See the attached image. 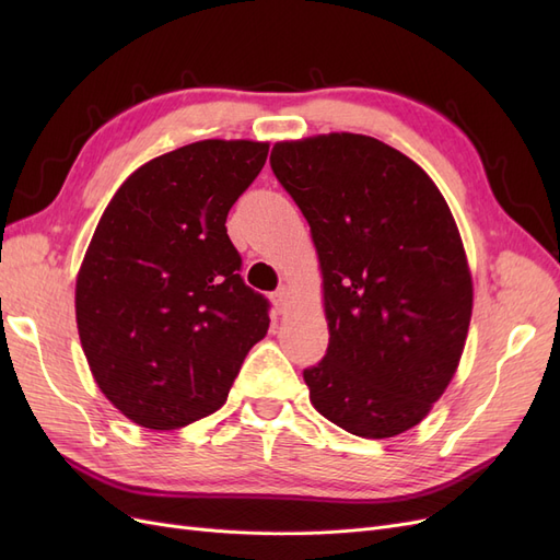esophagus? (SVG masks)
Segmentation results:
<instances>
[{
	"mask_svg": "<svg viewBox=\"0 0 560 560\" xmlns=\"http://www.w3.org/2000/svg\"><path fill=\"white\" fill-rule=\"evenodd\" d=\"M287 299H290V290H287V287H278V290L273 292V306L278 313H284Z\"/></svg>",
	"mask_w": 560,
	"mask_h": 560,
	"instance_id": "34e87169",
	"label": "esophagus"
}]
</instances>
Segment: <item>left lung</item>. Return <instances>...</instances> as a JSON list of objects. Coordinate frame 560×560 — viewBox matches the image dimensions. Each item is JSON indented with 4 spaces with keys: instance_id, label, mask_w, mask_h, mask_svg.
<instances>
[{
    "instance_id": "obj_1",
    "label": "left lung",
    "mask_w": 560,
    "mask_h": 560,
    "mask_svg": "<svg viewBox=\"0 0 560 560\" xmlns=\"http://www.w3.org/2000/svg\"><path fill=\"white\" fill-rule=\"evenodd\" d=\"M270 167L311 224L325 284L327 354L303 369L315 409L350 434L411 430L465 348L471 276L442 191L376 138L278 142Z\"/></svg>"
}]
</instances>
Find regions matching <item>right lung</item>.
<instances>
[{"label":"right lung","mask_w":560,"mask_h":560,"mask_svg":"<svg viewBox=\"0 0 560 560\" xmlns=\"http://www.w3.org/2000/svg\"><path fill=\"white\" fill-rule=\"evenodd\" d=\"M266 142L202 140L138 167L100 217L77 278V327L105 397L149 430L214 413L270 303L241 278L226 217Z\"/></svg>","instance_id":"add662e5"}]
</instances>
